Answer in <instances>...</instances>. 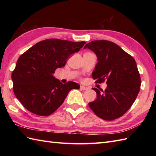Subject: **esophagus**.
<instances>
[{"label": "esophagus", "instance_id": "obj_1", "mask_svg": "<svg viewBox=\"0 0 156 156\" xmlns=\"http://www.w3.org/2000/svg\"><path fill=\"white\" fill-rule=\"evenodd\" d=\"M80 89H81V90H87L88 88L84 87V86H80Z\"/></svg>", "mask_w": 156, "mask_h": 156}]
</instances>
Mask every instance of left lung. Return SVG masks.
Here are the masks:
<instances>
[{
    "label": "left lung",
    "mask_w": 156,
    "mask_h": 156,
    "mask_svg": "<svg viewBox=\"0 0 156 156\" xmlns=\"http://www.w3.org/2000/svg\"><path fill=\"white\" fill-rule=\"evenodd\" d=\"M93 51L98 62L92 76L95 83L107 81L105 90L93 88L97 99L88 104L95 115L107 121L121 117L131 108L141 88L136 62L118 45L107 40H96L84 46Z\"/></svg>",
    "instance_id": "8db88e82"
}]
</instances>
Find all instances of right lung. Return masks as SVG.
Returning a JSON list of instances; mask_svg holds the SVG:
<instances>
[{
    "label": "right lung",
    "instance_id": "obj_1",
    "mask_svg": "<svg viewBox=\"0 0 156 156\" xmlns=\"http://www.w3.org/2000/svg\"><path fill=\"white\" fill-rule=\"evenodd\" d=\"M85 44L48 39L37 43L20 56L11 78L13 92L23 107L39 116L50 115L62 105L72 89L80 88L72 81L62 84L54 74Z\"/></svg>",
    "mask_w": 156,
    "mask_h": 156
}]
</instances>
